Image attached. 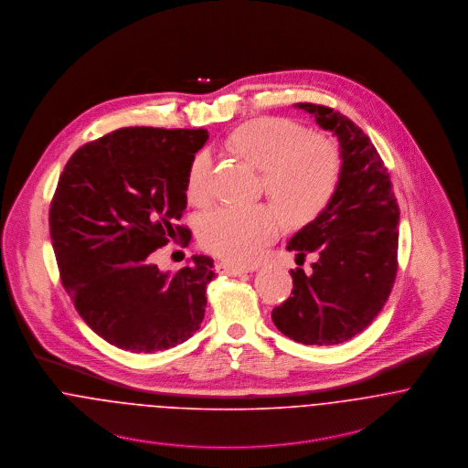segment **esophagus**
<instances>
[{
	"label": "esophagus",
	"instance_id": "1",
	"mask_svg": "<svg viewBox=\"0 0 468 468\" xmlns=\"http://www.w3.org/2000/svg\"><path fill=\"white\" fill-rule=\"evenodd\" d=\"M215 271H217L218 274H226V276H240V274L250 272L251 269L237 267V265H231V263H226V261H218V263L215 265Z\"/></svg>",
	"mask_w": 468,
	"mask_h": 468
}]
</instances>
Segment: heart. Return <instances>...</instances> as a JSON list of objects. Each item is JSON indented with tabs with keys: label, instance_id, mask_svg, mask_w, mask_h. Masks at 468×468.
<instances>
[{
	"label": "heart",
	"instance_id": "heart-1",
	"mask_svg": "<svg viewBox=\"0 0 468 468\" xmlns=\"http://www.w3.org/2000/svg\"><path fill=\"white\" fill-rule=\"evenodd\" d=\"M229 147L263 172L267 194L294 222H309L326 208L339 186L341 156L335 145L287 118H259L229 136ZM213 161L208 151L192 157L186 196L208 203ZM285 217L274 205L218 208L199 228L203 248L231 263H253L282 233Z\"/></svg>",
	"mask_w": 468,
	"mask_h": 468
}]
</instances>
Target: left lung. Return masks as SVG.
<instances>
[{"instance_id":"left-lung-1","label":"left lung","mask_w":468,"mask_h":468,"mask_svg":"<svg viewBox=\"0 0 468 468\" xmlns=\"http://www.w3.org/2000/svg\"><path fill=\"white\" fill-rule=\"evenodd\" d=\"M337 136L341 179L330 201L287 244L296 260L315 253L311 274L292 269V296L271 317L276 328L302 345H339L382 311L395 283L400 209L393 185L371 140L339 111L294 104Z\"/></svg>"}]
</instances>
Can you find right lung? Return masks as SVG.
<instances>
[{
	"mask_svg": "<svg viewBox=\"0 0 468 468\" xmlns=\"http://www.w3.org/2000/svg\"><path fill=\"white\" fill-rule=\"evenodd\" d=\"M205 129L123 127L68 159L50 205L60 280L88 326L116 348L151 354L192 337L205 317L213 260L163 272L151 253L190 242L177 220Z\"/></svg>",
	"mask_w": 468,
	"mask_h": 468,
	"instance_id": "right-lung-1",
	"label": "right lung"
}]
</instances>
